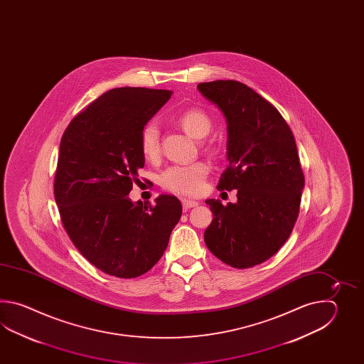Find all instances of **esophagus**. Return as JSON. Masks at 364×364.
Wrapping results in <instances>:
<instances>
[{
    "label": "esophagus",
    "mask_w": 364,
    "mask_h": 364,
    "mask_svg": "<svg viewBox=\"0 0 364 364\" xmlns=\"http://www.w3.org/2000/svg\"><path fill=\"white\" fill-rule=\"evenodd\" d=\"M199 203L196 200H193V199H188V198H183L182 199V205H183V208H193V207H196Z\"/></svg>",
    "instance_id": "obj_1"
}]
</instances>
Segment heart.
Returning a JSON list of instances; mask_svg holds the SVG:
<instances>
[{
  "mask_svg": "<svg viewBox=\"0 0 364 364\" xmlns=\"http://www.w3.org/2000/svg\"><path fill=\"white\" fill-rule=\"evenodd\" d=\"M176 122L188 136L196 140L204 139L212 126L208 114L199 108L185 109L176 116ZM140 151L151 161L160 156V130L154 122H149L141 129ZM208 171V166L203 163L174 165L164 171L161 185L173 193H200Z\"/></svg>",
  "mask_w": 364,
  "mask_h": 364,
  "instance_id": "1",
  "label": "heart"
}]
</instances>
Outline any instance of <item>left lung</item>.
I'll return each mask as SVG.
<instances>
[{
	"instance_id": "obj_1",
	"label": "left lung",
	"mask_w": 364,
	"mask_h": 364,
	"mask_svg": "<svg viewBox=\"0 0 364 364\" xmlns=\"http://www.w3.org/2000/svg\"><path fill=\"white\" fill-rule=\"evenodd\" d=\"M228 124L229 166L218 190H238L237 203H205L213 220L204 242L234 268H250L274 255L293 232L304 176L294 135L271 102L237 80L198 85Z\"/></svg>"
}]
</instances>
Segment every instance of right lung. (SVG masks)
I'll list each match as a JSON object with an SVG mask.
<instances>
[{"mask_svg":"<svg viewBox=\"0 0 364 364\" xmlns=\"http://www.w3.org/2000/svg\"><path fill=\"white\" fill-rule=\"evenodd\" d=\"M171 93L113 88L62 135L55 198L63 228L90 263L119 279L141 276L160 260L182 215L173 195H160L154 207L129 198L144 166L141 129Z\"/></svg>","mask_w":364,"mask_h":364,"instance_id":"obj_1","label":"right lung"}]
</instances>
